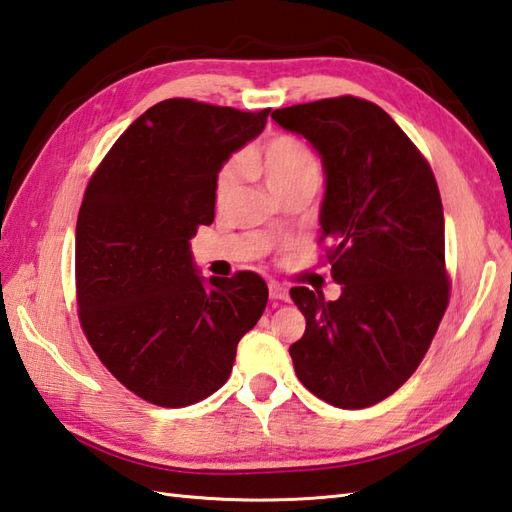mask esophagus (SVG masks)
<instances>
[{
	"label": "esophagus",
	"mask_w": 512,
	"mask_h": 512,
	"mask_svg": "<svg viewBox=\"0 0 512 512\" xmlns=\"http://www.w3.org/2000/svg\"><path fill=\"white\" fill-rule=\"evenodd\" d=\"M268 292H270V299L272 301H288V288H285V285H281V283H277V281H272L270 285H268Z\"/></svg>",
	"instance_id": "esophagus-1"
}]
</instances>
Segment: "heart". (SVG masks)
<instances>
[{
  "label": "heart",
  "mask_w": 512,
  "mask_h": 512,
  "mask_svg": "<svg viewBox=\"0 0 512 512\" xmlns=\"http://www.w3.org/2000/svg\"><path fill=\"white\" fill-rule=\"evenodd\" d=\"M242 163L248 170H255L257 174H261L264 183L277 198L294 192V189H316L320 183V174H323L316 152L299 137L290 135H279L275 139H270L261 150L244 154ZM242 163L237 159H231L220 170L216 181L218 207L227 205L233 198L237 185H240Z\"/></svg>",
  "instance_id": "heart-1"
}]
</instances>
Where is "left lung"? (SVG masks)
<instances>
[{"instance_id": "obj_1", "label": "left lung", "mask_w": 512, "mask_h": 512, "mask_svg": "<svg viewBox=\"0 0 512 512\" xmlns=\"http://www.w3.org/2000/svg\"><path fill=\"white\" fill-rule=\"evenodd\" d=\"M320 154V240L336 301L292 288L307 325L290 347L296 377L331 406H375L408 382L449 303L445 218L430 163L377 104L342 98L272 111Z\"/></svg>"}]
</instances>
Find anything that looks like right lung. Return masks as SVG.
Listing matches in <instances>:
<instances>
[{"instance_id":"right-lung-1","label":"right lung","mask_w":512,"mask_h":512,"mask_svg":"<svg viewBox=\"0 0 512 512\" xmlns=\"http://www.w3.org/2000/svg\"><path fill=\"white\" fill-rule=\"evenodd\" d=\"M268 113L163 100L124 130L87 185L76 224L80 325L117 382L154 406L213 395L266 310L264 279L200 277L189 240L216 216L224 161Z\"/></svg>"}]
</instances>
